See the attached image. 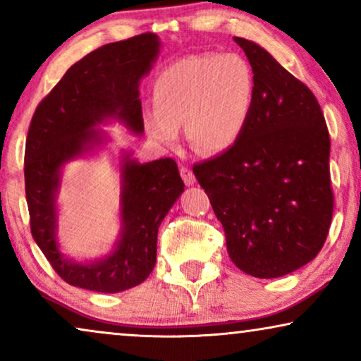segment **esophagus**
I'll return each instance as SVG.
<instances>
[{
    "label": "esophagus",
    "mask_w": 361,
    "mask_h": 361,
    "mask_svg": "<svg viewBox=\"0 0 361 361\" xmlns=\"http://www.w3.org/2000/svg\"><path fill=\"white\" fill-rule=\"evenodd\" d=\"M180 177H182V180L185 182V185H194L195 184V176L192 174V171L189 169V167H182Z\"/></svg>",
    "instance_id": "1"
}]
</instances>
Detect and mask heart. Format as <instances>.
Wrapping results in <instances>:
<instances>
[{"label": "heart", "instance_id": "obj_1", "mask_svg": "<svg viewBox=\"0 0 361 361\" xmlns=\"http://www.w3.org/2000/svg\"><path fill=\"white\" fill-rule=\"evenodd\" d=\"M154 115L145 130L156 145L172 146L185 125L190 146L202 154L230 149L240 140L255 103L253 71L236 54L180 59L152 83Z\"/></svg>", "mask_w": 361, "mask_h": 361}]
</instances>
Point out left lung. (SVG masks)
Listing matches in <instances>:
<instances>
[{
	"mask_svg": "<svg viewBox=\"0 0 361 361\" xmlns=\"http://www.w3.org/2000/svg\"><path fill=\"white\" fill-rule=\"evenodd\" d=\"M253 68L255 103L240 140L194 166L243 273L281 278L312 261L334 212L330 137L314 93L253 41L233 37Z\"/></svg>",
	"mask_w": 361,
	"mask_h": 361,
	"instance_id": "left-lung-1",
	"label": "left lung"
}]
</instances>
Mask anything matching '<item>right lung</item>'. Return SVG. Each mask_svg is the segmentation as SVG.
<instances>
[{
  "instance_id": "right-lung-1",
  "label": "right lung",
  "mask_w": 361,
  "mask_h": 361,
  "mask_svg": "<svg viewBox=\"0 0 361 361\" xmlns=\"http://www.w3.org/2000/svg\"><path fill=\"white\" fill-rule=\"evenodd\" d=\"M156 34L106 44L68 68L34 111L26 140L24 179L34 240L66 283L97 293L141 284L156 264L157 230L184 182L174 159L140 162L120 151V235L100 258L77 261L59 243L57 195L68 162L90 157L111 141L100 126L120 123L145 133L140 82L159 56Z\"/></svg>"
}]
</instances>
